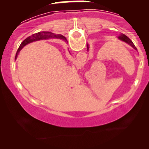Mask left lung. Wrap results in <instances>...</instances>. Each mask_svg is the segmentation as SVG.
Wrapping results in <instances>:
<instances>
[{"mask_svg":"<svg viewBox=\"0 0 149 149\" xmlns=\"http://www.w3.org/2000/svg\"><path fill=\"white\" fill-rule=\"evenodd\" d=\"M118 38L120 39V40H123V41H124V42H127V43L129 44L130 45H131L132 47H133V48H134V49H136V47H135L134 44H133L132 41V40H130V39L129 38H128V37L127 36L124 35V34H123V33H122V34H120V36L118 37ZM87 48H88V49H89L88 45H87Z\"/></svg>","mask_w":149,"mask_h":149,"instance_id":"8db88e82","label":"left lung"}]
</instances>
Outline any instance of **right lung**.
Listing matches in <instances>:
<instances>
[{"instance_id": "add662e5", "label": "right lung", "mask_w": 149, "mask_h": 149, "mask_svg": "<svg viewBox=\"0 0 149 149\" xmlns=\"http://www.w3.org/2000/svg\"><path fill=\"white\" fill-rule=\"evenodd\" d=\"M52 37H55V38H59L63 39V40H66V39L64 36L61 35H55V34L51 33V32L49 31H41V32H38V33H34L33 35H31V36H29L27 38H26L23 42H22L21 45H19V47L17 52V53L19 52V50L21 49L24 46H25L27 44L30 43V42H33V41H36V40H42V39H47L49 38H52Z\"/></svg>"}]
</instances>
